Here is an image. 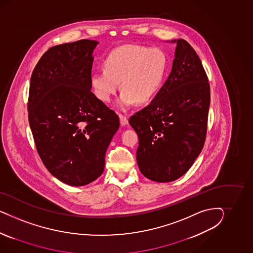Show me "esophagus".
<instances>
[{
  "instance_id": "1",
  "label": "esophagus",
  "mask_w": 253,
  "mask_h": 253,
  "mask_svg": "<svg viewBox=\"0 0 253 253\" xmlns=\"http://www.w3.org/2000/svg\"><path fill=\"white\" fill-rule=\"evenodd\" d=\"M120 121H121V124L124 126V125H126L127 123H128V118L126 117L125 115H123V114H120Z\"/></svg>"
}]
</instances>
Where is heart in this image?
Returning <instances> with one entry per match:
<instances>
[{"mask_svg":"<svg viewBox=\"0 0 253 253\" xmlns=\"http://www.w3.org/2000/svg\"><path fill=\"white\" fill-rule=\"evenodd\" d=\"M168 70L165 53L158 48L123 45L114 49L105 60V69L95 70L91 77L92 92L98 99L108 102L124 90L118 105L127 108L135 101L145 104L161 90Z\"/></svg>","mask_w":253,"mask_h":253,"instance_id":"obj_1","label":"heart"}]
</instances>
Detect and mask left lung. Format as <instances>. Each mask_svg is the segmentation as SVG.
I'll return each mask as SVG.
<instances>
[{
	"mask_svg": "<svg viewBox=\"0 0 253 253\" xmlns=\"http://www.w3.org/2000/svg\"><path fill=\"white\" fill-rule=\"evenodd\" d=\"M176 42L171 72L153 101L130 116L137 132L136 160L148 179L167 183L184 175L207 135L211 90L199 55L185 40Z\"/></svg>",
	"mask_w": 253,
	"mask_h": 253,
	"instance_id": "left-lung-1",
	"label": "left lung"
}]
</instances>
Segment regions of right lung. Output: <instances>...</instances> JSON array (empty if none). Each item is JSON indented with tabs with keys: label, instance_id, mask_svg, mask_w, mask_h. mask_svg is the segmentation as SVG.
Instances as JSON below:
<instances>
[{
	"label": "right lung",
	"instance_id": "right-lung-1",
	"mask_svg": "<svg viewBox=\"0 0 253 253\" xmlns=\"http://www.w3.org/2000/svg\"><path fill=\"white\" fill-rule=\"evenodd\" d=\"M98 42L80 40L49 48L32 72L29 123L47 169L65 184L82 186L102 174L120 119L91 91Z\"/></svg>",
	"mask_w": 253,
	"mask_h": 253
}]
</instances>
